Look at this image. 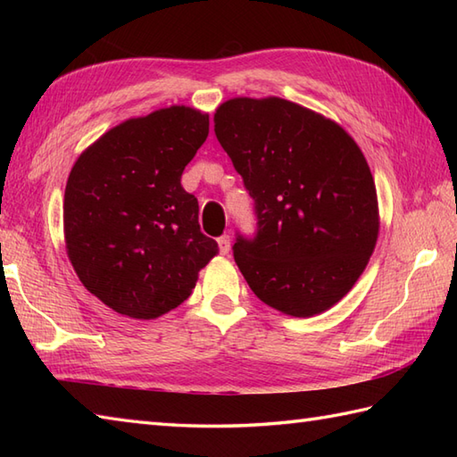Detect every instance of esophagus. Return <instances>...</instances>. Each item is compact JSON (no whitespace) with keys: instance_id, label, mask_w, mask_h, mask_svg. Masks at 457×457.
Masks as SVG:
<instances>
[{"instance_id":"34e87169","label":"esophagus","mask_w":457,"mask_h":457,"mask_svg":"<svg viewBox=\"0 0 457 457\" xmlns=\"http://www.w3.org/2000/svg\"><path fill=\"white\" fill-rule=\"evenodd\" d=\"M218 245H220V253H221V255H228L229 249H231V239H229V236L218 237Z\"/></svg>"}]
</instances>
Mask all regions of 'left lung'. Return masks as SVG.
Returning a JSON list of instances; mask_svg holds the SVG:
<instances>
[{
    "mask_svg": "<svg viewBox=\"0 0 457 457\" xmlns=\"http://www.w3.org/2000/svg\"><path fill=\"white\" fill-rule=\"evenodd\" d=\"M213 131L255 200L257 237H237L236 263L255 296L310 318L339 303L378 237L371 169L342 125L277 96L231 98Z\"/></svg>",
    "mask_w": 457,
    "mask_h": 457,
    "instance_id": "left-lung-1",
    "label": "left lung"
}]
</instances>
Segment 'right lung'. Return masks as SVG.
<instances>
[{
	"instance_id": "obj_1",
	"label": "right lung",
	"mask_w": 457,
	"mask_h": 457,
	"mask_svg": "<svg viewBox=\"0 0 457 457\" xmlns=\"http://www.w3.org/2000/svg\"><path fill=\"white\" fill-rule=\"evenodd\" d=\"M210 115L170 105L131 118L84 149L68 174L66 255L80 283L118 314L154 320L182 304L218 244L200 231L180 177Z\"/></svg>"
}]
</instances>
